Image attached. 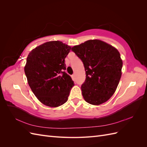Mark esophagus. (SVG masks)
I'll list each match as a JSON object with an SVG mask.
<instances>
[{
    "label": "esophagus",
    "instance_id": "34e87169",
    "mask_svg": "<svg viewBox=\"0 0 147 147\" xmlns=\"http://www.w3.org/2000/svg\"><path fill=\"white\" fill-rule=\"evenodd\" d=\"M72 79L74 80H75V74H73L72 75Z\"/></svg>",
    "mask_w": 147,
    "mask_h": 147
}]
</instances>
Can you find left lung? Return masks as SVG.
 <instances>
[{"mask_svg":"<svg viewBox=\"0 0 147 147\" xmlns=\"http://www.w3.org/2000/svg\"><path fill=\"white\" fill-rule=\"evenodd\" d=\"M71 50L82 60L86 71L81 86L84 99L96 105L107 101L121 77L123 61L119 51L99 40H90Z\"/></svg>","mask_w":147,"mask_h":147,"instance_id":"1","label":"left lung"}]
</instances>
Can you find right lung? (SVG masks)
<instances>
[{
  "label": "right lung",
  "instance_id": "1",
  "mask_svg": "<svg viewBox=\"0 0 147 147\" xmlns=\"http://www.w3.org/2000/svg\"><path fill=\"white\" fill-rule=\"evenodd\" d=\"M71 47L59 41L46 42L30 52L24 72L29 85L42 104L51 107L67 101L74 81L67 73L65 58Z\"/></svg>",
  "mask_w": 147,
  "mask_h": 147
}]
</instances>
